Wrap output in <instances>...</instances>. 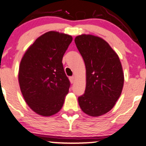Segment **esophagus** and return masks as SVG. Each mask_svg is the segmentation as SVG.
I'll return each mask as SVG.
<instances>
[{"label":"esophagus","mask_w":146,"mask_h":146,"mask_svg":"<svg viewBox=\"0 0 146 146\" xmlns=\"http://www.w3.org/2000/svg\"><path fill=\"white\" fill-rule=\"evenodd\" d=\"M69 79H70V82H71V84H73V83H74V81H75V77H74V76L70 77H69Z\"/></svg>","instance_id":"34e87169"}]
</instances>
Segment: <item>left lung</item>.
Listing matches in <instances>:
<instances>
[{
    "instance_id": "left-lung-1",
    "label": "left lung",
    "mask_w": 146,
    "mask_h": 146,
    "mask_svg": "<svg viewBox=\"0 0 146 146\" xmlns=\"http://www.w3.org/2000/svg\"><path fill=\"white\" fill-rule=\"evenodd\" d=\"M86 69L85 93L78 98L83 112L99 117L113 108L124 84L122 65L109 44L102 38L83 34L75 38Z\"/></svg>"
}]
</instances>
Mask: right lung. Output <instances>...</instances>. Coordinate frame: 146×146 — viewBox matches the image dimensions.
Instances as JSON below:
<instances>
[{"label": "right lung", "mask_w": 146, "mask_h": 146, "mask_svg": "<svg viewBox=\"0 0 146 146\" xmlns=\"http://www.w3.org/2000/svg\"><path fill=\"white\" fill-rule=\"evenodd\" d=\"M72 40L57 32L45 33L29 46L20 62L21 93L29 108L40 115H53L64 104L70 82L62 60Z\"/></svg>", "instance_id": "add662e5"}]
</instances>
